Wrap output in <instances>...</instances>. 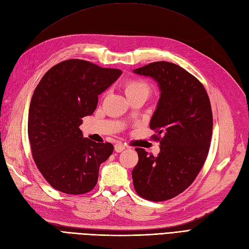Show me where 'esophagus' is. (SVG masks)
Instances as JSON below:
<instances>
[{"label":"esophagus","instance_id":"34e87169","mask_svg":"<svg viewBox=\"0 0 249 249\" xmlns=\"http://www.w3.org/2000/svg\"><path fill=\"white\" fill-rule=\"evenodd\" d=\"M114 149H115L116 153H122L124 149H125V145L122 142H118L114 145Z\"/></svg>","mask_w":249,"mask_h":249}]
</instances>
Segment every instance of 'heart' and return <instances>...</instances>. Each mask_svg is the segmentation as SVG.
<instances>
[{"label": "heart", "mask_w": 249, "mask_h": 249, "mask_svg": "<svg viewBox=\"0 0 249 249\" xmlns=\"http://www.w3.org/2000/svg\"><path fill=\"white\" fill-rule=\"evenodd\" d=\"M124 88L127 97H130L132 95H136V94H141V93L148 95L150 92V87L148 85V83L140 79L127 80L124 83Z\"/></svg>", "instance_id": "heart-1"}]
</instances>
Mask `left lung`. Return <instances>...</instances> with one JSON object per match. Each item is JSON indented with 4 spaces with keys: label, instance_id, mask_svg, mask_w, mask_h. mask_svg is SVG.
Segmentation results:
<instances>
[{
    "label": "left lung",
    "instance_id": "1",
    "mask_svg": "<svg viewBox=\"0 0 249 249\" xmlns=\"http://www.w3.org/2000/svg\"><path fill=\"white\" fill-rule=\"evenodd\" d=\"M133 71L153 78L161 92L149 124L160 153L136 148L134 188L142 198L167 200L185 191L206 162L213 130L210 100L201 83L177 64L158 61Z\"/></svg>",
    "mask_w": 249,
    "mask_h": 249
}]
</instances>
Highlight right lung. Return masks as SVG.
I'll use <instances>...</instances> for the list:
<instances>
[{
  "instance_id": "obj_1",
  "label": "right lung",
  "mask_w": 249,
  "mask_h": 249,
  "mask_svg": "<svg viewBox=\"0 0 249 249\" xmlns=\"http://www.w3.org/2000/svg\"><path fill=\"white\" fill-rule=\"evenodd\" d=\"M122 71L70 59L49 70L30 103L28 136L33 159L47 182L66 194L91 191L101 164L113 153L109 142L83 137L82 118L96 109L97 95Z\"/></svg>"
}]
</instances>
